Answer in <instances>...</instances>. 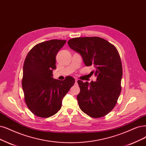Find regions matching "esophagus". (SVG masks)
Listing matches in <instances>:
<instances>
[{"label": "esophagus", "mask_w": 146, "mask_h": 146, "mask_svg": "<svg viewBox=\"0 0 146 146\" xmlns=\"http://www.w3.org/2000/svg\"><path fill=\"white\" fill-rule=\"evenodd\" d=\"M78 79H75V84H78Z\"/></svg>", "instance_id": "1"}]
</instances>
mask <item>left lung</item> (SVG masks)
I'll use <instances>...</instances> for the list:
<instances>
[{
	"instance_id": "1",
	"label": "left lung",
	"mask_w": 146,
	"mask_h": 146,
	"mask_svg": "<svg viewBox=\"0 0 146 146\" xmlns=\"http://www.w3.org/2000/svg\"><path fill=\"white\" fill-rule=\"evenodd\" d=\"M69 47L80 54L86 66L95 68L96 82L78 80V102L84 113L93 118L105 116L115 107L121 91V58L116 47L98 36L78 37L68 41Z\"/></svg>"
}]
</instances>
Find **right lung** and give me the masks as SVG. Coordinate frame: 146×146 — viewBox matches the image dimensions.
Listing matches in <instances>:
<instances>
[{
  "label": "right lung",
  "mask_w": 146,
  "mask_h": 146,
  "mask_svg": "<svg viewBox=\"0 0 146 146\" xmlns=\"http://www.w3.org/2000/svg\"><path fill=\"white\" fill-rule=\"evenodd\" d=\"M66 40H51L37 44L28 52L23 64L22 88L26 104L33 114L50 117L60 110L62 100L75 80L53 78L56 56Z\"/></svg>",
  "instance_id": "right-lung-1"
}]
</instances>
